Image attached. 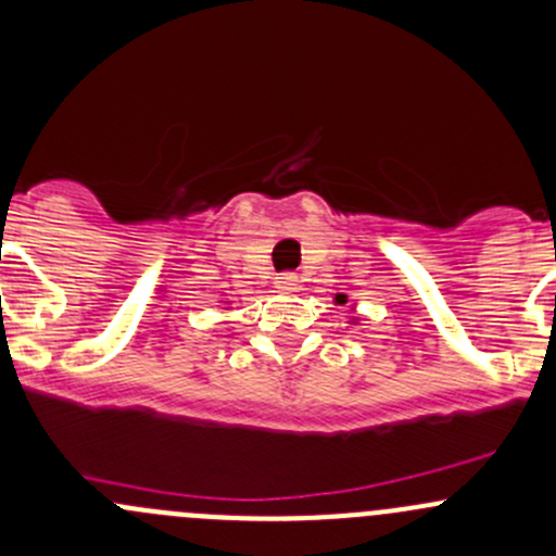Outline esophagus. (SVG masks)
I'll return each mask as SVG.
<instances>
[{
    "mask_svg": "<svg viewBox=\"0 0 556 556\" xmlns=\"http://www.w3.org/2000/svg\"><path fill=\"white\" fill-rule=\"evenodd\" d=\"M274 282H277L279 290H288V293H290V290L298 288V277H295V274H279V277L274 279Z\"/></svg>",
    "mask_w": 556,
    "mask_h": 556,
    "instance_id": "1",
    "label": "esophagus"
}]
</instances>
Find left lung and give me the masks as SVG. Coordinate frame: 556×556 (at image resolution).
Instances as JSON below:
<instances>
[{
  "label": "left lung",
  "instance_id": "obj_1",
  "mask_svg": "<svg viewBox=\"0 0 556 556\" xmlns=\"http://www.w3.org/2000/svg\"><path fill=\"white\" fill-rule=\"evenodd\" d=\"M349 301V298L346 295H336V298H332V303H336V306H343V303H346ZM356 323V319H352V325Z\"/></svg>",
  "mask_w": 556,
  "mask_h": 556
}]
</instances>
